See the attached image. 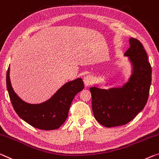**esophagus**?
I'll return each instance as SVG.
<instances>
[{"label":"esophagus","instance_id":"1","mask_svg":"<svg viewBox=\"0 0 159 159\" xmlns=\"http://www.w3.org/2000/svg\"><path fill=\"white\" fill-rule=\"evenodd\" d=\"M84 82L85 86H89L90 85H91L92 84H93V78H92L91 75H86V76L84 77Z\"/></svg>","mask_w":159,"mask_h":159}]
</instances>
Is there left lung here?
<instances>
[{
  "mask_svg": "<svg viewBox=\"0 0 159 159\" xmlns=\"http://www.w3.org/2000/svg\"><path fill=\"white\" fill-rule=\"evenodd\" d=\"M124 53L132 66L131 75L121 87L101 89L91 87L92 110L97 121L111 128L128 124L143 109L151 84V67L141 43L129 39Z\"/></svg>",
  "mask_w": 159,
  "mask_h": 159,
  "instance_id": "obj_1",
  "label": "left lung"
}]
</instances>
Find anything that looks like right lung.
Returning <instances> with one entry per match:
<instances>
[{"label":"right lung","mask_w":159,"mask_h":159,"mask_svg":"<svg viewBox=\"0 0 159 159\" xmlns=\"http://www.w3.org/2000/svg\"><path fill=\"white\" fill-rule=\"evenodd\" d=\"M6 86L14 110L18 116L32 126L41 130L59 129L67 118L75 95L84 89L79 78L66 83L48 101L39 104L25 102L15 93L10 80V67L6 74Z\"/></svg>","instance_id":"add662e5"}]
</instances>
